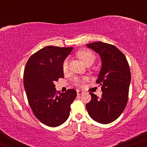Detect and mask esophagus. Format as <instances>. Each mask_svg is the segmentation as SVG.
<instances>
[{
	"label": "esophagus",
	"mask_w": 147,
	"mask_h": 147,
	"mask_svg": "<svg viewBox=\"0 0 147 147\" xmlns=\"http://www.w3.org/2000/svg\"><path fill=\"white\" fill-rule=\"evenodd\" d=\"M84 93L83 91H81V90H77V95H81Z\"/></svg>",
	"instance_id": "obj_1"
}]
</instances>
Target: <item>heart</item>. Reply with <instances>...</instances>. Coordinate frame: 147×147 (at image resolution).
<instances>
[{
	"instance_id": "1",
	"label": "heart",
	"mask_w": 147,
	"mask_h": 147,
	"mask_svg": "<svg viewBox=\"0 0 147 147\" xmlns=\"http://www.w3.org/2000/svg\"><path fill=\"white\" fill-rule=\"evenodd\" d=\"M77 56H78L79 58L81 59V60L84 62L86 65H87L88 63H93L95 59V55H93L92 52L89 51V50H80L77 52ZM62 68H63V72H66L68 69V59H66L64 60L63 65H62ZM86 80V79H80L79 77H75L74 79L73 82L74 84H75L77 86H82L84 84V81Z\"/></svg>"
}]
</instances>
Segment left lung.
I'll list each match as a JSON object with an SVG mask.
<instances>
[{"label": "left lung", "instance_id": "left-lung-1", "mask_svg": "<svg viewBox=\"0 0 147 147\" xmlns=\"http://www.w3.org/2000/svg\"><path fill=\"white\" fill-rule=\"evenodd\" d=\"M86 47L98 54L102 61L96 82L102 95L99 97L90 92L91 100L86 107L92 119L109 124L119 117L127 104L131 79L129 63L115 45L97 41L86 44Z\"/></svg>", "mask_w": 147, "mask_h": 147}]
</instances>
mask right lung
<instances>
[{
  "instance_id": "1",
  "label": "right lung",
  "mask_w": 147,
  "mask_h": 147,
  "mask_svg": "<svg viewBox=\"0 0 147 147\" xmlns=\"http://www.w3.org/2000/svg\"><path fill=\"white\" fill-rule=\"evenodd\" d=\"M73 48L46 46L30 57L25 65L23 84L29 104L40 122L56 127L70 115L77 92L68 89L57 95L55 82L63 78L62 65Z\"/></svg>"
}]
</instances>
